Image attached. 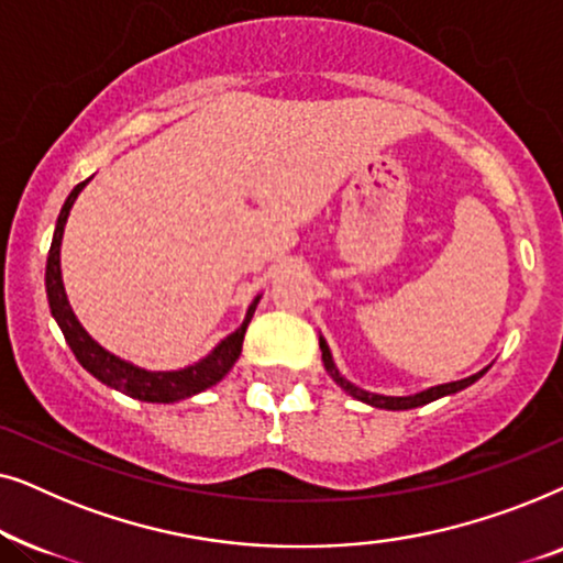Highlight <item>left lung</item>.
<instances>
[{"instance_id": "left-lung-1", "label": "left lung", "mask_w": 563, "mask_h": 563, "mask_svg": "<svg viewBox=\"0 0 563 563\" xmlns=\"http://www.w3.org/2000/svg\"><path fill=\"white\" fill-rule=\"evenodd\" d=\"M320 351H322V364H325L328 374L333 376V382L338 384V387L349 391L351 397L361 399V402H366V405H372V407H382V410H412V407L428 405V402H433V399H441L445 395H456V391L472 387L476 379H482V376L489 372V366H487V368H482L479 374L466 376V379L449 382V384H438V387H430V389L418 391V395H410V397H384V395H374V391L361 389V387H356V384H351L349 379H343L341 372H338L335 364H333V356H330V349H328L325 338H322V335H320Z\"/></svg>"}]
</instances>
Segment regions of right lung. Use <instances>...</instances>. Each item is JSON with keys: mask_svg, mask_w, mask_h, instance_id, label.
<instances>
[{"mask_svg": "<svg viewBox=\"0 0 563 563\" xmlns=\"http://www.w3.org/2000/svg\"><path fill=\"white\" fill-rule=\"evenodd\" d=\"M89 179L76 184L71 195L66 197L64 207H60L56 230H53L48 264H45V291H48L51 314L56 318L58 328L64 330L66 343L71 345L74 356L79 358V364L87 368L91 376H97L99 382L122 391V395L141 399V402H179V399H187L191 395L210 389L212 384H218L222 376L233 368L238 356H241L245 328H249L261 297L253 299L249 312H245L243 325L238 328L235 333H230L225 341H220L218 349H214L210 356H205L202 361H197V364H191L187 368H179V372H145V368L133 366L130 361H122L120 356H114V353L104 351L102 345L81 328V322L76 320L71 305H68L66 299L64 279H60V241H64V228L76 197H79V191L87 187Z\"/></svg>", "mask_w": 563, "mask_h": 563, "instance_id": "obj_1", "label": "right lung"}]
</instances>
